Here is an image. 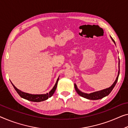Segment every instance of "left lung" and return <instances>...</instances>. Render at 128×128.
<instances>
[{
	"label": "left lung",
	"instance_id": "1",
	"mask_svg": "<svg viewBox=\"0 0 128 128\" xmlns=\"http://www.w3.org/2000/svg\"><path fill=\"white\" fill-rule=\"evenodd\" d=\"M111 37L112 41H113L114 42V43L116 44L114 40L112 38V37ZM118 65H119V70H118V76H117V78H116L115 82H114L113 84H112L110 87H108V88L102 90L90 93V94H86V93H84L80 91L79 90L77 86H76V84H75L74 86H75V90L76 91V92H77L78 94H79L80 96H82L84 98L88 99V100H100V99H102L103 98H104V97L108 96V95L109 94L110 92H111V91L113 90V88L116 86V83H117V82L118 79V76L120 74V60H119Z\"/></svg>",
	"mask_w": 128,
	"mask_h": 128
}]
</instances>
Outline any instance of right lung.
<instances>
[{
	"label": "right lung",
	"mask_w": 128,
	"mask_h": 128,
	"mask_svg": "<svg viewBox=\"0 0 128 128\" xmlns=\"http://www.w3.org/2000/svg\"><path fill=\"white\" fill-rule=\"evenodd\" d=\"M59 78H58V80H57L56 83L54 86V87H53V88L51 90L49 91V92L46 93L45 94H28V93H26L24 92H22L20 90H18L17 88L15 87V86L12 84L13 87L15 88V90L17 92V93L20 95V96L21 97V98L25 99V100H28L32 101V102H42V101L45 100L50 98L54 94L55 90H56L57 85H58V81Z\"/></svg>",
	"instance_id": "obj_1"
}]
</instances>
